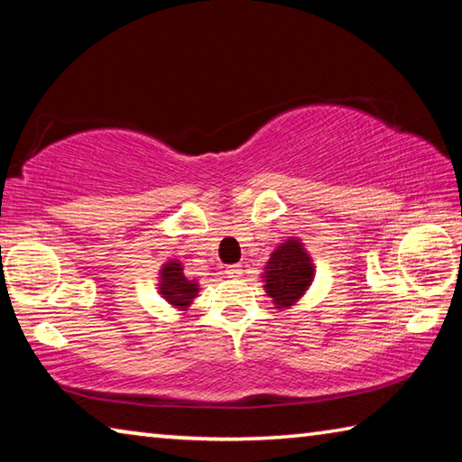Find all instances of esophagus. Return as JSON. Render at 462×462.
Listing matches in <instances>:
<instances>
[{
	"label": "esophagus",
	"mask_w": 462,
	"mask_h": 462,
	"mask_svg": "<svg viewBox=\"0 0 462 462\" xmlns=\"http://www.w3.org/2000/svg\"><path fill=\"white\" fill-rule=\"evenodd\" d=\"M226 275L230 279H238L242 275V267L240 264H230V267H226Z\"/></svg>",
	"instance_id": "esophagus-1"
}]
</instances>
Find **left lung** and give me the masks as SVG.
Listing matches in <instances>:
<instances>
[{
  "label": "left lung",
  "mask_w": 462,
  "mask_h": 462,
  "mask_svg": "<svg viewBox=\"0 0 462 462\" xmlns=\"http://www.w3.org/2000/svg\"><path fill=\"white\" fill-rule=\"evenodd\" d=\"M264 269V291L273 297L279 310L293 306L314 279V263L301 242L295 238L279 245Z\"/></svg>",
  "instance_id": "obj_1"
}]
</instances>
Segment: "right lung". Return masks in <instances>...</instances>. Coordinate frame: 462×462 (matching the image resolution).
Listing matches in <instances>:
<instances>
[{
  "mask_svg": "<svg viewBox=\"0 0 462 462\" xmlns=\"http://www.w3.org/2000/svg\"><path fill=\"white\" fill-rule=\"evenodd\" d=\"M161 295L171 303V306L187 310L193 297H198L199 285L198 281H189L183 275V267L179 261H169L161 269Z\"/></svg>",
  "mask_w": 462,
  "mask_h": 462,
  "instance_id": "1",
  "label": "right lung"
}]
</instances>
